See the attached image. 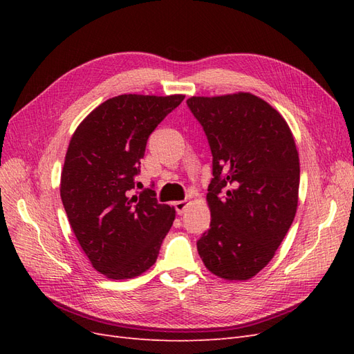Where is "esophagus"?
<instances>
[{
	"instance_id": "1",
	"label": "esophagus",
	"mask_w": 354,
	"mask_h": 354,
	"mask_svg": "<svg viewBox=\"0 0 354 354\" xmlns=\"http://www.w3.org/2000/svg\"><path fill=\"white\" fill-rule=\"evenodd\" d=\"M187 205H189V202H187V201H178V202H176V203H174L176 212L178 214V216H181V214H183V212L186 211Z\"/></svg>"
}]
</instances>
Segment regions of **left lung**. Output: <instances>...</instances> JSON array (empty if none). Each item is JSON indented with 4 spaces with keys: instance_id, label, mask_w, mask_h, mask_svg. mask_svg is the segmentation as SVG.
<instances>
[{
    "instance_id": "left-lung-1",
    "label": "left lung",
    "mask_w": 354,
    "mask_h": 354,
    "mask_svg": "<svg viewBox=\"0 0 354 354\" xmlns=\"http://www.w3.org/2000/svg\"><path fill=\"white\" fill-rule=\"evenodd\" d=\"M186 103L212 153L211 223L198 252L211 273L246 281L269 264L295 217L299 162L292 133L279 112L250 93Z\"/></svg>"
}]
</instances>
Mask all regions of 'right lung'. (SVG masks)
<instances>
[{
  "label": "right lung",
  "mask_w": 354,
  "mask_h": 354,
  "mask_svg": "<svg viewBox=\"0 0 354 354\" xmlns=\"http://www.w3.org/2000/svg\"><path fill=\"white\" fill-rule=\"evenodd\" d=\"M185 95L122 94L102 103L73 133L60 196L71 227L93 267L130 279L153 266L176 217L152 187L138 192L147 138Z\"/></svg>",
  "instance_id": "right-lung-1"
}]
</instances>
